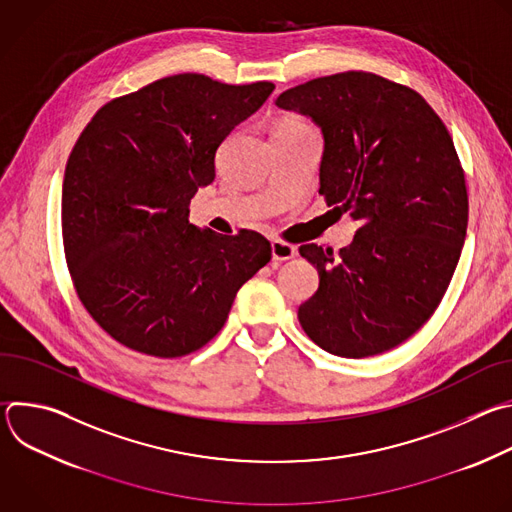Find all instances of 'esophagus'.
<instances>
[{"instance_id": "34e87169", "label": "esophagus", "mask_w": 512, "mask_h": 512, "mask_svg": "<svg viewBox=\"0 0 512 512\" xmlns=\"http://www.w3.org/2000/svg\"><path fill=\"white\" fill-rule=\"evenodd\" d=\"M296 253L298 251H296L294 245H289V243L279 241V239L271 241V257H273V261H287V259L294 257Z\"/></svg>"}]
</instances>
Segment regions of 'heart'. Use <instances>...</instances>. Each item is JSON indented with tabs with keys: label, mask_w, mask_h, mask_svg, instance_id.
<instances>
[{
	"label": "heart",
	"mask_w": 512,
	"mask_h": 512,
	"mask_svg": "<svg viewBox=\"0 0 512 512\" xmlns=\"http://www.w3.org/2000/svg\"><path fill=\"white\" fill-rule=\"evenodd\" d=\"M302 127H310V125H306L300 119H285L277 129H302Z\"/></svg>",
	"instance_id": "heart-1"
}]
</instances>
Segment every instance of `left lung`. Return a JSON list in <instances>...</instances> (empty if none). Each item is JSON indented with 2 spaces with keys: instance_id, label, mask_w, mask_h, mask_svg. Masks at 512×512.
Here are the masks:
<instances>
[{
  "instance_id": "obj_1",
  "label": "left lung",
  "mask_w": 512,
  "mask_h": 512,
  "mask_svg": "<svg viewBox=\"0 0 512 512\" xmlns=\"http://www.w3.org/2000/svg\"><path fill=\"white\" fill-rule=\"evenodd\" d=\"M275 103L322 127L320 194L358 223L336 257L300 247L320 275L300 324L336 356L387 352L433 316L464 247L468 190L452 135L417 91L364 70L312 79Z\"/></svg>"
}]
</instances>
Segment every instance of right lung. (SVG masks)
<instances>
[{
	"label": "right lung",
	"instance_id": "obj_1",
	"mask_svg": "<svg viewBox=\"0 0 512 512\" xmlns=\"http://www.w3.org/2000/svg\"><path fill=\"white\" fill-rule=\"evenodd\" d=\"M275 89L184 72L105 103L62 182V245L77 296L119 344L176 358L225 326L237 291L269 259L257 231L190 225L223 139Z\"/></svg>",
	"mask_w": 512,
	"mask_h": 512
}]
</instances>
